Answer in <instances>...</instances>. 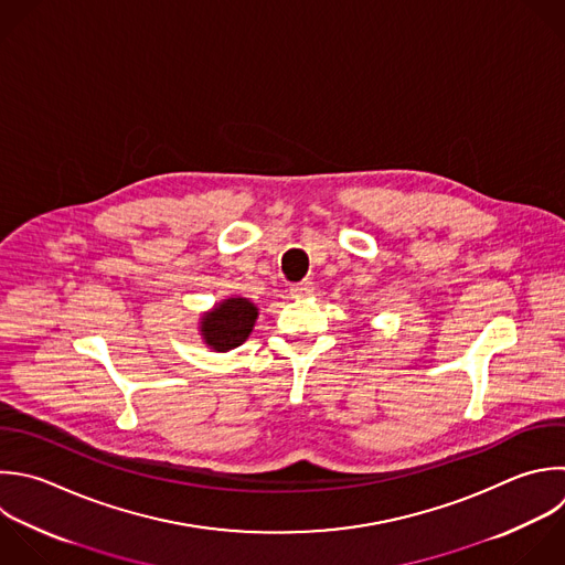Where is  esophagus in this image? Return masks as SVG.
I'll list each match as a JSON object with an SVG mask.
<instances>
[{
	"label": "esophagus",
	"instance_id": "34e87169",
	"mask_svg": "<svg viewBox=\"0 0 565 565\" xmlns=\"http://www.w3.org/2000/svg\"><path fill=\"white\" fill-rule=\"evenodd\" d=\"M313 282L311 280H302V282H298V285H291V289H289V294L294 296V298H309L311 294H313Z\"/></svg>",
	"mask_w": 565,
	"mask_h": 565
}]
</instances>
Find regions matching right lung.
I'll return each instance as SVG.
<instances>
[{"mask_svg":"<svg viewBox=\"0 0 565 565\" xmlns=\"http://www.w3.org/2000/svg\"><path fill=\"white\" fill-rule=\"evenodd\" d=\"M258 318V307L243 296H230L218 300L210 311L201 313L199 333L216 353H227L241 347L254 331Z\"/></svg>","mask_w":565,"mask_h":565,"instance_id":"right-lung-1","label":"right lung"}]
</instances>
